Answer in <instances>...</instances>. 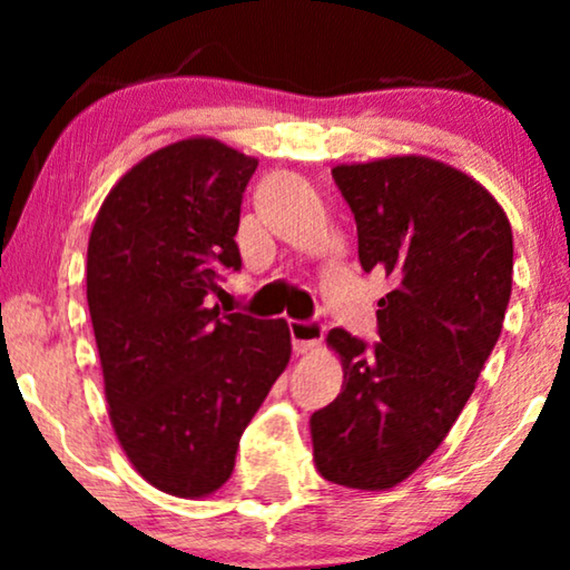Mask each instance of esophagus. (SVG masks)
I'll return each instance as SVG.
<instances>
[{
  "label": "esophagus",
  "instance_id": "34e87169",
  "mask_svg": "<svg viewBox=\"0 0 570 570\" xmlns=\"http://www.w3.org/2000/svg\"><path fill=\"white\" fill-rule=\"evenodd\" d=\"M293 350L298 355H308L324 340V326L318 322H291Z\"/></svg>",
  "mask_w": 570,
  "mask_h": 570
}]
</instances>
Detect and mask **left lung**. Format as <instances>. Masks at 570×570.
<instances>
[{"instance_id":"obj_1","label":"left lung","mask_w":570,"mask_h":570,"mask_svg":"<svg viewBox=\"0 0 570 570\" xmlns=\"http://www.w3.org/2000/svg\"><path fill=\"white\" fill-rule=\"evenodd\" d=\"M357 223V256L394 287L379 301L368 347L326 334L342 392L311 415L324 480L389 490L446 439L493 353L511 298L513 236L480 181L425 155L332 168Z\"/></svg>"}]
</instances>
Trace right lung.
Returning a JSON list of instances; mask_svg holds the SVG:
<instances>
[{"mask_svg":"<svg viewBox=\"0 0 570 570\" xmlns=\"http://www.w3.org/2000/svg\"><path fill=\"white\" fill-rule=\"evenodd\" d=\"M259 160L178 139L124 174L88 240V306L114 433L153 488L205 498L291 361L285 318L209 308L240 269L236 233Z\"/></svg>","mask_w":570,"mask_h":570,"instance_id":"right-lung-1","label":"right lung"}]
</instances>
